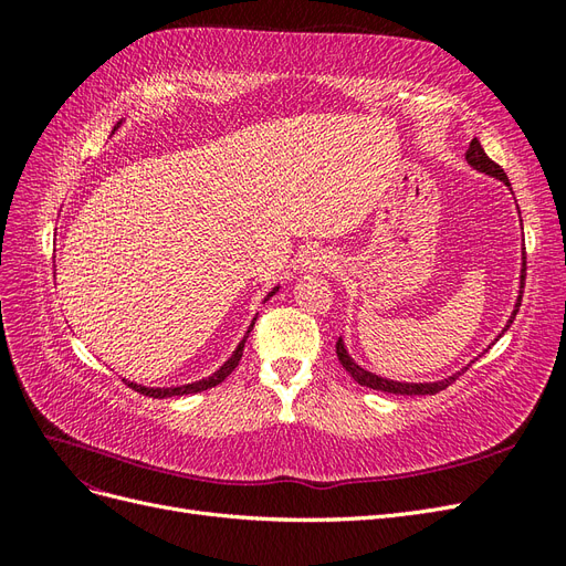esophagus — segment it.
Instances as JSON below:
<instances>
[{"label": "esophagus", "instance_id": "1", "mask_svg": "<svg viewBox=\"0 0 566 566\" xmlns=\"http://www.w3.org/2000/svg\"><path fill=\"white\" fill-rule=\"evenodd\" d=\"M333 269H335V256L328 250H312L302 260V271H306V273L333 271Z\"/></svg>", "mask_w": 566, "mask_h": 566}]
</instances>
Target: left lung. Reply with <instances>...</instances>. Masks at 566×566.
<instances>
[{"label":"left lung","mask_w":566,"mask_h":566,"mask_svg":"<svg viewBox=\"0 0 566 566\" xmlns=\"http://www.w3.org/2000/svg\"><path fill=\"white\" fill-rule=\"evenodd\" d=\"M465 160H468V165L470 167H474L476 172H482V175H489V177H493V179H499V181H503L510 191H512V186H510V179H507V175L503 172L501 169V165H495L486 153H484V148H482V144H479L476 139H472V144H470V148H468V153H465ZM522 221V219H520ZM524 279H526V252L522 250V273H520V295H517V302H515V310H512V314H510V318H507V323H505V328L501 331V335L499 337H503L505 333H507V328L512 325V321H515V316H517V312H520V304H522V293H524ZM495 337V339H499ZM493 339V342H495ZM491 342V345H493ZM335 349H337V358H339V364L345 366V370L352 375V378L358 382V385H364V387H370V389H380V391H387V394H408V397H413V394H437V391H441V389H447L460 373H465L468 368H470V364L462 368V370H458V373H453V375H449V378H443V380H437V382H399V380H389V378H382V375H375V373H370V370H366V368H361L358 366L354 358L349 356V352H347V347H345V339H337V345H335ZM489 349V347H486Z\"/></svg>","instance_id":"8db88e82"}]
</instances>
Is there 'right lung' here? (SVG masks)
I'll list each match as a JSON object with an SVG mask.
<instances>
[{
  "instance_id": "add662e5",
  "label": "right lung",
  "mask_w": 566,
  "mask_h": 566,
  "mask_svg": "<svg viewBox=\"0 0 566 566\" xmlns=\"http://www.w3.org/2000/svg\"><path fill=\"white\" fill-rule=\"evenodd\" d=\"M119 125H123V119H119V123L113 127V134L119 129ZM279 287L281 285H276V287H271V293H266V297H264V302L269 300V297H273L279 293ZM254 321H256V316L252 318V323H250V328L245 331V335H243V339L238 342V347L233 349V354L227 358L224 364H221L212 375H208V378H202V380H196V382H188V385H177V387H146V385H139V382H129V380H125L132 389H136L139 394H146V397H153V399H167V397H184V394H198V391H205V389H210V387H214V385H219L221 380L227 378V375H231L233 373V368L238 366V361H241V356H243V347H245V339H248V335H250V331L254 328Z\"/></svg>"
}]
</instances>
